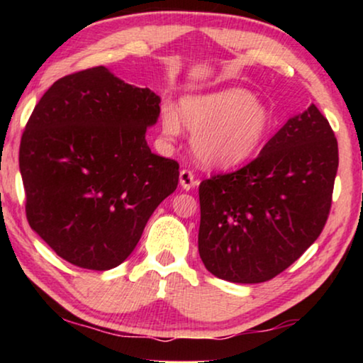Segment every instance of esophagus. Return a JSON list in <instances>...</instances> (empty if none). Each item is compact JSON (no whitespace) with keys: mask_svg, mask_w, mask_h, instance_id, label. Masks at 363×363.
Instances as JSON below:
<instances>
[{"mask_svg":"<svg viewBox=\"0 0 363 363\" xmlns=\"http://www.w3.org/2000/svg\"><path fill=\"white\" fill-rule=\"evenodd\" d=\"M178 180H180V185L183 190H191V188H195L198 185V180L195 178V175H193V172L190 170H182Z\"/></svg>","mask_w":363,"mask_h":363,"instance_id":"1","label":"esophagus"}]
</instances>
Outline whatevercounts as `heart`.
Instances as JSON below:
<instances>
[{"mask_svg":"<svg viewBox=\"0 0 363 363\" xmlns=\"http://www.w3.org/2000/svg\"><path fill=\"white\" fill-rule=\"evenodd\" d=\"M160 127L170 140L183 127L188 128L193 133V153L203 165L235 168L250 160L266 140L272 113L246 89L226 87L182 97L178 111L163 106Z\"/></svg>","mask_w":363,"mask_h":363,"instance_id":"obj_1","label":"heart"}]
</instances>
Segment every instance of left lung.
I'll return each mask as SVG.
<instances>
[{"instance_id":"left-lung-1","label":"left lung","mask_w":363,"mask_h":363,"mask_svg":"<svg viewBox=\"0 0 363 363\" xmlns=\"http://www.w3.org/2000/svg\"><path fill=\"white\" fill-rule=\"evenodd\" d=\"M339 167L337 138L314 104L291 117L241 170L200 185L198 251L213 276L269 281L324 230Z\"/></svg>"}]
</instances>
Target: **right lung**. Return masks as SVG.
Wrapping results in <instances>:
<instances>
[{
  "mask_svg": "<svg viewBox=\"0 0 363 363\" xmlns=\"http://www.w3.org/2000/svg\"><path fill=\"white\" fill-rule=\"evenodd\" d=\"M160 97L99 66L59 79L24 128L19 172L29 226L74 266L117 267L155 208L177 190L178 163L145 133Z\"/></svg>",
  "mask_w": 363,
  "mask_h": 363,
  "instance_id": "add662e5",
  "label": "right lung"
}]
</instances>
